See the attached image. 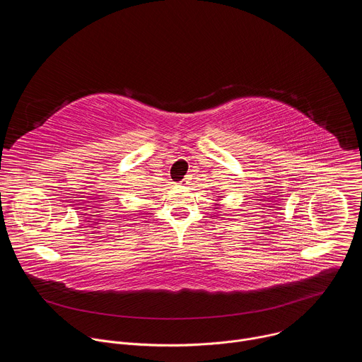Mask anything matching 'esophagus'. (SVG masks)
Returning a JSON list of instances; mask_svg holds the SVG:
<instances>
[{"label":"esophagus","instance_id":"34e87169","mask_svg":"<svg viewBox=\"0 0 362 362\" xmlns=\"http://www.w3.org/2000/svg\"><path fill=\"white\" fill-rule=\"evenodd\" d=\"M187 183H189V180H187V179H183V180H182V182H180V183H179V185H180V186H182V187H185V186H186V185H187Z\"/></svg>","mask_w":362,"mask_h":362}]
</instances>
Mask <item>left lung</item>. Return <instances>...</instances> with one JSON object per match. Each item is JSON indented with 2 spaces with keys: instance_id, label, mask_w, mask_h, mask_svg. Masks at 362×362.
Masks as SVG:
<instances>
[{
  "instance_id": "8db88e82",
  "label": "left lung",
  "mask_w": 362,
  "mask_h": 362,
  "mask_svg": "<svg viewBox=\"0 0 362 362\" xmlns=\"http://www.w3.org/2000/svg\"><path fill=\"white\" fill-rule=\"evenodd\" d=\"M218 197H221V196H218ZM218 200H219V199H218ZM216 206H218V204H216ZM215 209H218V208H215Z\"/></svg>"
}]
</instances>
